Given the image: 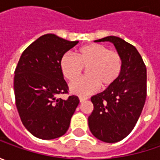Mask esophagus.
I'll return each mask as SVG.
<instances>
[{"label": "esophagus", "mask_w": 160, "mask_h": 160, "mask_svg": "<svg viewBox=\"0 0 160 160\" xmlns=\"http://www.w3.org/2000/svg\"><path fill=\"white\" fill-rule=\"evenodd\" d=\"M87 99H88V98H86V97H79V101H80V102H85Z\"/></svg>", "instance_id": "1"}]
</instances>
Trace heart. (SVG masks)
Returning <instances> with one entry per match:
<instances>
[{"instance_id":"b5f03b06","label":"heart","mask_w":160,"mask_h":160,"mask_svg":"<svg viewBox=\"0 0 160 160\" xmlns=\"http://www.w3.org/2000/svg\"><path fill=\"white\" fill-rule=\"evenodd\" d=\"M88 68V77L77 79L83 68ZM59 68L62 75L68 81L70 92L80 96L89 95L102 88L112 86L119 78L123 61L120 54L109 51L108 47L99 43H92L80 48L77 57L67 52L60 58Z\"/></svg>"}]
</instances>
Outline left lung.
I'll list each match as a JSON object with an SVG mask.
<instances>
[{
    "instance_id": "8db88e82",
    "label": "left lung",
    "mask_w": 160,
    "mask_h": 160,
    "mask_svg": "<svg viewBox=\"0 0 160 160\" xmlns=\"http://www.w3.org/2000/svg\"><path fill=\"white\" fill-rule=\"evenodd\" d=\"M94 42H112L123 61L118 81L91 98L93 110L88 118L96 138L113 143L126 138L138 121L147 96V70L136 48L125 40L111 35Z\"/></svg>"
}]
</instances>
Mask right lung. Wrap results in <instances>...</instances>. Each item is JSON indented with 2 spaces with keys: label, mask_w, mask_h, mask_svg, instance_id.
<instances>
[{
  "label": "right lung",
  "mask_w": 160,
  "mask_h": 160,
  "mask_svg": "<svg viewBox=\"0 0 160 160\" xmlns=\"http://www.w3.org/2000/svg\"><path fill=\"white\" fill-rule=\"evenodd\" d=\"M77 43L44 34L31 43L18 60L14 77L16 106L24 126L37 138H58L69 127L79 99L76 95L58 98L68 92L59 61Z\"/></svg>",
  "instance_id": "obj_1"
}]
</instances>
